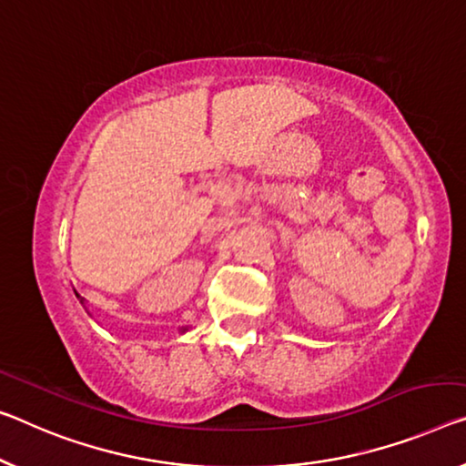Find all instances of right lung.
Wrapping results in <instances>:
<instances>
[{"mask_svg":"<svg viewBox=\"0 0 466 466\" xmlns=\"http://www.w3.org/2000/svg\"><path fill=\"white\" fill-rule=\"evenodd\" d=\"M75 293H76V291H75ZM76 298H78V299H81V304H83V308H85V310H87V314H89V317H91L89 308H87V306H85V298H81V296H78V293H76ZM185 331H189V327H181V329H178V333H185Z\"/></svg>","mask_w":466,"mask_h":466,"instance_id":"obj_1","label":"right lung"}]
</instances>
